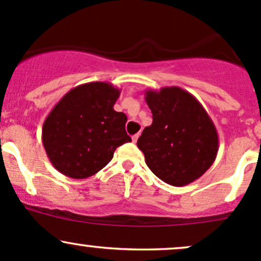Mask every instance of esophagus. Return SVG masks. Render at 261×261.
<instances>
[{
	"label": "esophagus",
	"instance_id": "obj_1",
	"mask_svg": "<svg viewBox=\"0 0 261 261\" xmlns=\"http://www.w3.org/2000/svg\"><path fill=\"white\" fill-rule=\"evenodd\" d=\"M139 136H141V134L137 133V134H134L133 137H132V141H133V143H137V141H138V138H139Z\"/></svg>",
	"mask_w": 261,
	"mask_h": 261
}]
</instances>
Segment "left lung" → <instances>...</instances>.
Masks as SVG:
<instances>
[{
	"label": "left lung",
	"instance_id": "left-lung-1",
	"mask_svg": "<svg viewBox=\"0 0 261 261\" xmlns=\"http://www.w3.org/2000/svg\"><path fill=\"white\" fill-rule=\"evenodd\" d=\"M153 123L137 145L148 168L167 184L183 187L212 167L219 149L214 123L199 100L179 87L147 89Z\"/></svg>",
	"mask_w": 261,
	"mask_h": 261
}]
</instances>
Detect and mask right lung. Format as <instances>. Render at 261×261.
Instances as JSON below:
<instances>
[{"instance_id":"add662e5","label":"right lung","mask_w":261,"mask_h":261,"mask_svg":"<svg viewBox=\"0 0 261 261\" xmlns=\"http://www.w3.org/2000/svg\"><path fill=\"white\" fill-rule=\"evenodd\" d=\"M120 89L107 82L74 87L53 107L42 127V142L56 169L73 179L94 175L132 142L127 116L113 109Z\"/></svg>"}]
</instances>
